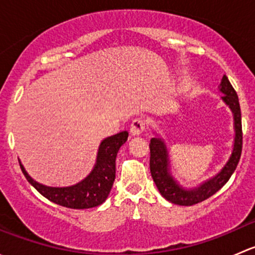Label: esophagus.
<instances>
[{"label": "esophagus", "instance_id": "34e87169", "mask_svg": "<svg viewBox=\"0 0 255 255\" xmlns=\"http://www.w3.org/2000/svg\"><path fill=\"white\" fill-rule=\"evenodd\" d=\"M145 120H143V118H135V120H133L132 125H130L129 132L132 133V135H140L145 130Z\"/></svg>", "mask_w": 255, "mask_h": 255}]
</instances>
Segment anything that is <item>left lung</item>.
<instances>
[{
	"label": "left lung",
	"instance_id": "left-lung-1",
	"mask_svg": "<svg viewBox=\"0 0 255 255\" xmlns=\"http://www.w3.org/2000/svg\"><path fill=\"white\" fill-rule=\"evenodd\" d=\"M221 91L223 92L222 100L230 106L235 116V148L230 160L225 165V168L220 171L215 177L200 185L199 187L192 190H185L176 184L175 180L170 176L168 171V151L166 146L160 138H151L149 148H150V174L158 187L159 192L164 199L170 201L171 204L180 205V206H192L199 202L205 201L208 197L215 195L223 185L230 180L232 174L237 168L239 159L242 154V144H243V133H242V116L241 106H239L238 96L236 90L231 85L227 76H223L221 82Z\"/></svg>",
	"mask_w": 255,
	"mask_h": 255
}]
</instances>
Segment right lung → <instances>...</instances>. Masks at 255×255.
I'll use <instances>...</instances> for the list:
<instances>
[{
    "mask_svg": "<svg viewBox=\"0 0 255 255\" xmlns=\"http://www.w3.org/2000/svg\"><path fill=\"white\" fill-rule=\"evenodd\" d=\"M128 132H121L106 138L100 144L96 165L86 179L69 187H49L34 181L22 164V173L30 185L49 201L60 206L75 210L96 207L104 204L112 189L116 177V156L121 146L126 143Z\"/></svg>",
    "mask_w": 255,
    "mask_h": 255,
    "instance_id": "add662e5",
    "label": "right lung"
}]
</instances>
